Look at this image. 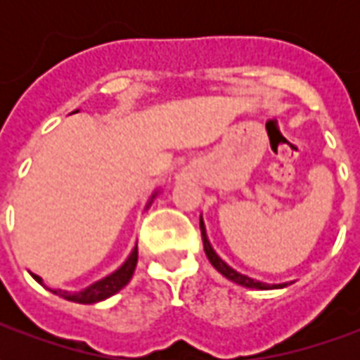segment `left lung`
Returning <instances> with one entry per match:
<instances>
[{"mask_svg": "<svg viewBox=\"0 0 360 360\" xmlns=\"http://www.w3.org/2000/svg\"><path fill=\"white\" fill-rule=\"evenodd\" d=\"M200 235H202V243H204V252H206V257L210 260V264L216 268V270L221 274V276H226L227 279H231L235 283H239L243 287H252V289H270L268 283H262V281H257V279L249 278V276H243L239 271H235L231 266H227L221 258L214 252L212 249L210 241H208V237H206V227L202 224V218H200ZM274 287H285V283H281V285H274Z\"/></svg>", "mask_w": 360, "mask_h": 360, "instance_id": "left-lung-1", "label": "left lung"}]
</instances>
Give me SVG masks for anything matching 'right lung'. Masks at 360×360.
<instances>
[{
  "instance_id": "1",
  "label": "right lung",
  "mask_w": 360,
  "mask_h": 360,
  "mask_svg": "<svg viewBox=\"0 0 360 360\" xmlns=\"http://www.w3.org/2000/svg\"><path fill=\"white\" fill-rule=\"evenodd\" d=\"M136 260H139V250H136V245H134L133 252L129 255V258L125 260V264L121 266L119 270H115L113 274H110L108 278L100 279V281H96L86 289H82L79 293H69V291H61V289H53L51 293L59 295V297H63L67 301H73V302H82V304H92V302L103 301V299H108L111 295H115L119 289H123V287L129 283V279L133 278V271L136 268ZM34 276L36 281H40L42 283V279L38 278L36 274Z\"/></svg>"
}]
</instances>
